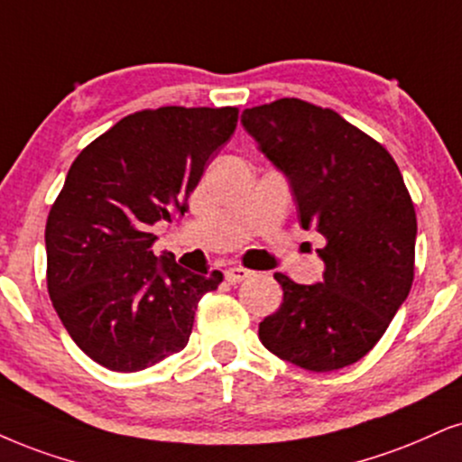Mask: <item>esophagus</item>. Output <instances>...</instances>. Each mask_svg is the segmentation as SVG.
Masks as SVG:
<instances>
[{"label": "esophagus", "instance_id": "34e87169", "mask_svg": "<svg viewBox=\"0 0 462 462\" xmlns=\"http://www.w3.org/2000/svg\"><path fill=\"white\" fill-rule=\"evenodd\" d=\"M250 276H253V272L246 270V267H229V270H225V278L231 284L246 281V278H250Z\"/></svg>", "mask_w": 462, "mask_h": 462}]
</instances>
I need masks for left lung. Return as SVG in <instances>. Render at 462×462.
Listing matches in <instances>:
<instances>
[{
    "label": "left lung",
    "mask_w": 462,
    "mask_h": 462,
    "mask_svg": "<svg viewBox=\"0 0 462 462\" xmlns=\"http://www.w3.org/2000/svg\"><path fill=\"white\" fill-rule=\"evenodd\" d=\"M242 126L289 180L300 225L326 237L321 282L274 274L282 304L259 323V340L312 373L356 364L413 284L418 220L398 164L338 113L300 98L246 109Z\"/></svg>",
    "instance_id": "obj_1"
}]
</instances>
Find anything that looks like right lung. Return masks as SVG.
<instances>
[{"label":"right lung","mask_w":462,"mask_h":462,"mask_svg":"<svg viewBox=\"0 0 462 462\" xmlns=\"http://www.w3.org/2000/svg\"><path fill=\"white\" fill-rule=\"evenodd\" d=\"M236 106L136 111L100 134L68 171L47 218V287L85 356L136 373L181 351L199 300L222 274L156 257L152 225L188 209L209 158L231 139Z\"/></svg>","instance_id":"add662e5"}]
</instances>
